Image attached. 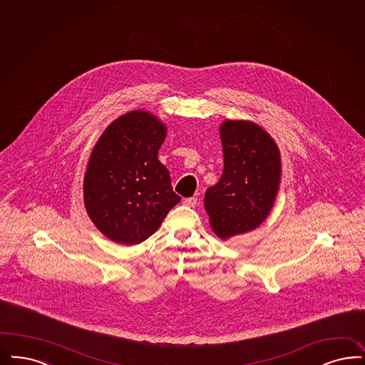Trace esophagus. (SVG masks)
I'll list each match as a JSON object with an SVG mask.
<instances>
[{
	"label": "esophagus",
	"instance_id": "esophagus-1",
	"mask_svg": "<svg viewBox=\"0 0 365 365\" xmlns=\"http://www.w3.org/2000/svg\"><path fill=\"white\" fill-rule=\"evenodd\" d=\"M184 204L188 205V207H196L197 204V197H188V199H184Z\"/></svg>",
	"mask_w": 365,
	"mask_h": 365
}]
</instances>
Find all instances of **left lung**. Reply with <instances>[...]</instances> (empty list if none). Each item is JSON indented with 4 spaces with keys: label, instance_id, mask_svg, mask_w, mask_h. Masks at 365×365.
<instances>
[{
    "label": "left lung",
    "instance_id": "8db88e82",
    "mask_svg": "<svg viewBox=\"0 0 365 365\" xmlns=\"http://www.w3.org/2000/svg\"><path fill=\"white\" fill-rule=\"evenodd\" d=\"M223 173L207 189L204 208L216 237L227 241L261 226L282 182V155L274 139L252 120H223L219 127Z\"/></svg>",
    "mask_w": 365,
    "mask_h": 365
}]
</instances>
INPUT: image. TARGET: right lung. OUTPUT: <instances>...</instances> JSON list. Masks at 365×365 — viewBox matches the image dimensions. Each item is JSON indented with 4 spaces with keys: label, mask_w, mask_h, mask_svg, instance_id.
Here are the masks:
<instances>
[{
    "label": "right lung",
    "mask_w": 365,
    "mask_h": 365,
    "mask_svg": "<svg viewBox=\"0 0 365 365\" xmlns=\"http://www.w3.org/2000/svg\"><path fill=\"white\" fill-rule=\"evenodd\" d=\"M166 124L135 109L115 119L98 138L83 177V202L96 227L120 245L151 237L181 200L158 160Z\"/></svg>",
    "instance_id": "1"
}]
</instances>
